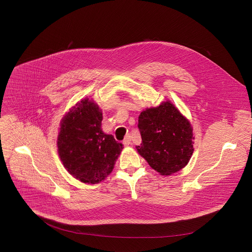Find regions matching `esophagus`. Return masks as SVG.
I'll use <instances>...</instances> for the list:
<instances>
[{
	"instance_id": "esophagus-1",
	"label": "esophagus",
	"mask_w": 252,
	"mask_h": 252,
	"mask_svg": "<svg viewBox=\"0 0 252 252\" xmlns=\"http://www.w3.org/2000/svg\"><path fill=\"white\" fill-rule=\"evenodd\" d=\"M130 144H131V136L127 135L123 141V144H124V146H128V145H130Z\"/></svg>"
}]
</instances>
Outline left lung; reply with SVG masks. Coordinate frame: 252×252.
I'll list each match as a JSON object with an SVG mask.
<instances>
[{
	"label": "left lung",
	"mask_w": 252,
	"mask_h": 252,
	"mask_svg": "<svg viewBox=\"0 0 252 252\" xmlns=\"http://www.w3.org/2000/svg\"><path fill=\"white\" fill-rule=\"evenodd\" d=\"M142 144L138 153L162 176L183 169L194 151V134L190 121L171 101L147 108L139 116Z\"/></svg>",
	"instance_id": "obj_1"
}]
</instances>
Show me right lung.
<instances>
[{"mask_svg": "<svg viewBox=\"0 0 252 252\" xmlns=\"http://www.w3.org/2000/svg\"><path fill=\"white\" fill-rule=\"evenodd\" d=\"M103 113L89 98L70 108L60 122L58 154L70 175L83 183L97 184L112 172L123 145L102 131Z\"/></svg>", "mask_w": 252, "mask_h": 252, "instance_id": "add662e5", "label": "right lung"}]
</instances>
